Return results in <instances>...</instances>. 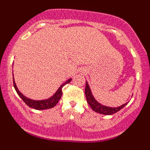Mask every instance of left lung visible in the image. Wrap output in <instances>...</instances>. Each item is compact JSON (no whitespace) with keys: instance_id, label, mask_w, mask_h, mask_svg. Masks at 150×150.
<instances>
[{"instance_id":"8db88e82","label":"left lung","mask_w":150,"mask_h":150,"mask_svg":"<svg viewBox=\"0 0 150 150\" xmlns=\"http://www.w3.org/2000/svg\"><path fill=\"white\" fill-rule=\"evenodd\" d=\"M85 94H86V98L87 102H88V105L91 107V108L95 112H98L100 114L104 115H112L114 114L118 111H120L122 110L123 107L125 105H127L128 102L125 103V104H122V105L120 106L117 107H107V106L102 105L100 104L98 101H97L95 100V97L93 96L92 93H91V88L89 87L88 82H86V88H85Z\"/></svg>"}]
</instances>
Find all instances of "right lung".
I'll use <instances>...</instances> for the list:
<instances>
[{
  "label": "right lung",
  "mask_w": 150,
  "mask_h": 150,
  "mask_svg": "<svg viewBox=\"0 0 150 150\" xmlns=\"http://www.w3.org/2000/svg\"><path fill=\"white\" fill-rule=\"evenodd\" d=\"M71 81V79H67V81L64 82L63 84H62L60 86V87L59 88V89L55 91V93L52 96H51L50 98L48 99H44V100H33V99H30L27 98L26 96L23 95L22 92L19 91V90L17 88L16 85L15 80H14V77H13V86H14V88H15L17 94L19 95L21 98L23 100V101L29 107H31V108H34L35 110H46L50 109V108H52V107H55L57 104V103L59 102V100L61 99V97L62 95V88L63 86H64L66 84L69 83Z\"/></svg>",
  "instance_id": "add662e5"
}]
</instances>
